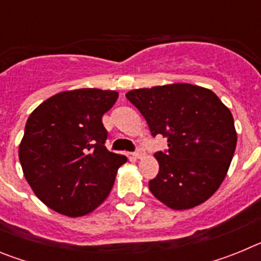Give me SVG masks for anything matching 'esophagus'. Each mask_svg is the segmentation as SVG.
I'll return each instance as SVG.
<instances>
[{"mask_svg": "<svg viewBox=\"0 0 261 261\" xmlns=\"http://www.w3.org/2000/svg\"><path fill=\"white\" fill-rule=\"evenodd\" d=\"M144 154H145V151H144V149H142L141 145H137V149H136V151L133 153V155H135L136 158H141V156H144Z\"/></svg>", "mask_w": 261, "mask_h": 261, "instance_id": "esophagus-1", "label": "esophagus"}]
</instances>
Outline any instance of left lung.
Returning a JSON list of instances; mask_svg holds the SVG:
<instances>
[{"label": "left lung", "mask_w": 261, "mask_h": 261, "mask_svg": "<svg viewBox=\"0 0 261 261\" xmlns=\"http://www.w3.org/2000/svg\"><path fill=\"white\" fill-rule=\"evenodd\" d=\"M146 120L151 136L167 138L156 151L159 172L149 190L168 208L201 204L218 190L237 146L231 112L208 89L174 84L126 93Z\"/></svg>", "instance_id": "1"}]
</instances>
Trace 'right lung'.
Listing matches in <instances>:
<instances>
[{"label":"right lung","mask_w":261,"mask_h":261,"mask_svg":"<svg viewBox=\"0 0 261 261\" xmlns=\"http://www.w3.org/2000/svg\"><path fill=\"white\" fill-rule=\"evenodd\" d=\"M111 90L80 89L47 99L27 119L19 146L26 180L57 213L81 217L110 195L126 156L106 147L102 116L116 102Z\"/></svg>","instance_id":"add662e5"}]
</instances>
